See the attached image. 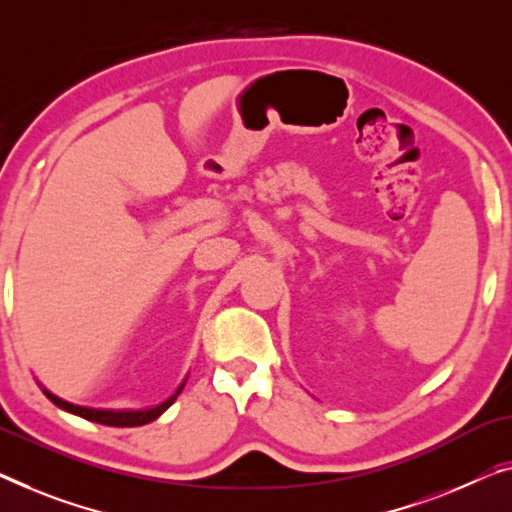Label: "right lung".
<instances>
[{"label":"right lung","instance_id":"add662e5","mask_svg":"<svg viewBox=\"0 0 512 512\" xmlns=\"http://www.w3.org/2000/svg\"><path fill=\"white\" fill-rule=\"evenodd\" d=\"M183 386H186V379H183V384L174 391L170 398L165 402L156 404V407H149V409H91V407H80V404H73V402H66L57 398L55 393H50L48 388H43L45 398H48L52 404H57L59 409L68 411V414H75L80 418H87V421H94V423H101V425H110V427H137V425H147L151 421H156V418L163 414L165 409H170V404L177 400V395L183 391Z\"/></svg>","mask_w":512,"mask_h":512}]
</instances>
